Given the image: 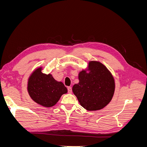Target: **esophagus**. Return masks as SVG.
Wrapping results in <instances>:
<instances>
[{
  "mask_svg": "<svg viewBox=\"0 0 147 147\" xmlns=\"http://www.w3.org/2000/svg\"><path fill=\"white\" fill-rule=\"evenodd\" d=\"M67 90H68V92L69 93H72V87H68L67 88Z\"/></svg>",
  "mask_w": 147,
  "mask_h": 147,
  "instance_id": "34e87169",
  "label": "esophagus"
}]
</instances>
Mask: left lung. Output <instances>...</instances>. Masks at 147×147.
<instances>
[{
  "label": "left lung",
  "instance_id": "left-lung-1",
  "mask_svg": "<svg viewBox=\"0 0 147 147\" xmlns=\"http://www.w3.org/2000/svg\"><path fill=\"white\" fill-rule=\"evenodd\" d=\"M90 73L83 70L79 74V83L72 88L81 105L88 110L103 109L112 100L115 82L112 74L103 64L96 61L89 64Z\"/></svg>",
  "mask_w": 147,
  "mask_h": 147
}]
</instances>
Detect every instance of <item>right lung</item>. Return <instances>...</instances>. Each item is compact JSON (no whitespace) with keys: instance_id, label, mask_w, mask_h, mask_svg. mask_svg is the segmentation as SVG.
Listing matches in <instances>:
<instances>
[{"instance_id":"obj_1","label":"right lung","mask_w":147,"mask_h":147,"mask_svg":"<svg viewBox=\"0 0 147 147\" xmlns=\"http://www.w3.org/2000/svg\"><path fill=\"white\" fill-rule=\"evenodd\" d=\"M29 94L35 102L46 107L55 105L67 89L62 82L54 79L51 74L46 75L38 68L31 75L28 82Z\"/></svg>"}]
</instances>
